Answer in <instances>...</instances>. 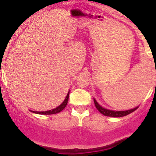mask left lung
I'll list each match as a JSON object with an SVG mask.
<instances>
[{
    "mask_svg": "<svg viewBox=\"0 0 156 156\" xmlns=\"http://www.w3.org/2000/svg\"><path fill=\"white\" fill-rule=\"evenodd\" d=\"M94 105H95L96 108H97V110H98L101 113H102L103 115H107V116L122 117V116H125V115H128V114L131 113L132 112H134V110H136L138 108V107H135V108H134V109H131V110H125V111H113V110H107V109L102 107L101 106H100L98 104V102L96 101L94 99Z\"/></svg>",
    "mask_w": 156,
    "mask_h": 156,
    "instance_id": "obj_1",
    "label": "left lung"
}]
</instances>
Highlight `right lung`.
Returning <instances> with one entry per match:
<instances>
[{"instance_id":"right-lung-1","label":"right lung","mask_w":156,"mask_h":156,"mask_svg":"<svg viewBox=\"0 0 156 156\" xmlns=\"http://www.w3.org/2000/svg\"><path fill=\"white\" fill-rule=\"evenodd\" d=\"M69 93L70 92H68L66 98H65V100L64 101V102L62 103L60 106H58V107H56V108L53 109V110H48V111H45V112H37V111H31V112H33V113H37V114H44V115H50V114H55V113H59V112H61L62 110H63L65 108V107L67 106V101H68V98H69Z\"/></svg>"}]
</instances>
